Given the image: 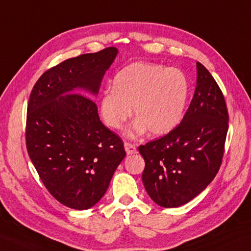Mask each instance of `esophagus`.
Segmentation results:
<instances>
[{
    "label": "esophagus",
    "instance_id": "obj_1",
    "mask_svg": "<svg viewBox=\"0 0 251 251\" xmlns=\"http://www.w3.org/2000/svg\"><path fill=\"white\" fill-rule=\"evenodd\" d=\"M124 147H125V151H126L127 155H132V154L137 153V148L135 144H131L129 142H125Z\"/></svg>",
    "mask_w": 251,
    "mask_h": 251
}]
</instances>
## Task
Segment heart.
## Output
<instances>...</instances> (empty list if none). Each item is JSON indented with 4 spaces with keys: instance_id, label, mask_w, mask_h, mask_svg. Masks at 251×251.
Wrapping results in <instances>:
<instances>
[{
    "instance_id": "1",
    "label": "heart",
    "mask_w": 251,
    "mask_h": 251,
    "mask_svg": "<svg viewBox=\"0 0 251 251\" xmlns=\"http://www.w3.org/2000/svg\"><path fill=\"white\" fill-rule=\"evenodd\" d=\"M189 97L185 74L153 63L136 62L116 74L113 87L102 92L100 113L110 128L120 129L131 115L137 116L126 131L136 138L150 130L161 137L171 132L183 119Z\"/></svg>"
}]
</instances>
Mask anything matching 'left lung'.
<instances>
[{
	"label": "left lung",
	"mask_w": 251,
	"mask_h": 251,
	"mask_svg": "<svg viewBox=\"0 0 251 251\" xmlns=\"http://www.w3.org/2000/svg\"><path fill=\"white\" fill-rule=\"evenodd\" d=\"M228 122L223 92L197 62V86L182 122L139 147L145 161L142 182L151 199L162 207H177L204 190L221 166Z\"/></svg>",
	"instance_id": "8db88e82"
}]
</instances>
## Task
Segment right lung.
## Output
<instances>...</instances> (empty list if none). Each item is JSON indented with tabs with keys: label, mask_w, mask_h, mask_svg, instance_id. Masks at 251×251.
I'll list each match as a JSON object with an SVG mask.
<instances>
[{
	"label": "right lung",
	"mask_w": 251,
	"mask_h": 251,
	"mask_svg": "<svg viewBox=\"0 0 251 251\" xmlns=\"http://www.w3.org/2000/svg\"><path fill=\"white\" fill-rule=\"evenodd\" d=\"M114 47L68 59L45 72L27 103L28 156L45 187L62 204L83 211L101 199L126 152L104 126L96 103Z\"/></svg>",
	"instance_id": "obj_1"
}]
</instances>
